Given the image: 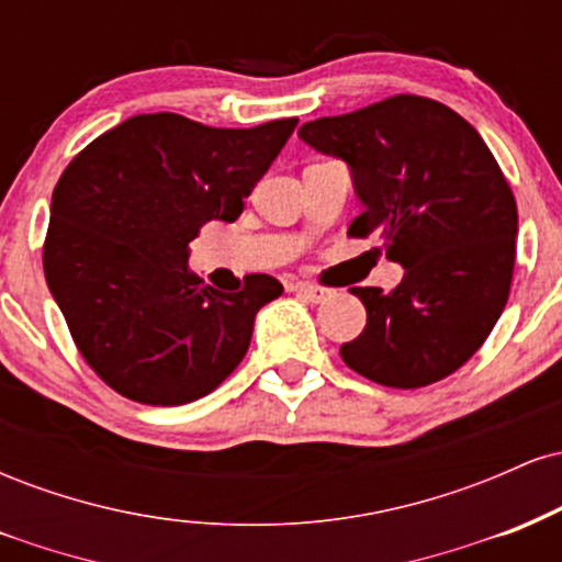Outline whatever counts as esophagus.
I'll return each instance as SVG.
<instances>
[{
	"instance_id": "esophagus-1",
	"label": "esophagus",
	"mask_w": 562,
	"mask_h": 562,
	"mask_svg": "<svg viewBox=\"0 0 562 562\" xmlns=\"http://www.w3.org/2000/svg\"><path fill=\"white\" fill-rule=\"evenodd\" d=\"M293 290L299 295H303V299H306V301H312V303H322V301H327L333 295V288L308 285V282H295Z\"/></svg>"
}]
</instances>
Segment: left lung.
<instances>
[{
	"instance_id": "8db88e82",
	"label": "left lung",
	"mask_w": 562,
	"mask_h": 562,
	"mask_svg": "<svg viewBox=\"0 0 562 562\" xmlns=\"http://www.w3.org/2000/svg\"><path fill=\"white\" fill-rule=\"evenodd\" d=\"M299 137L351 166L364 211L348 237L378 235L404 267L391 293L351 288L367 325L340 346L344 362L389 389L460 370L494 330L515 267L518 205L486 142L460 113L417 94L308 121Z\"/></svg>"
}]
</instances>
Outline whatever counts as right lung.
<instances>
[{
  "instance_id": "add662e5",
  "label": "right lung",
  "mask_w": 562,
  "mask_h": 562,
  "mask_svg": "<svg viewBox=\"0 0 562 562\" xmlns=\"http://www.w3.org/2000/svg\"><path fill=\"white\" fill-rule=\"evenodd\" d=\"M295 124L214 128L177 113L134 115L63 171L44 277L83 362L121 396L190 404L243 362L280 280L248 274L222 293L187 267V245L203 224L243 214Z\"/></svg>"
}]
</instances>
